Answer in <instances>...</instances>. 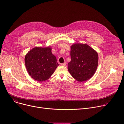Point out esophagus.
<instances>
[{"mask_svg": "<svg viewBox=\"0 0 124 124\" xmlns=\"http://www.w3.org/2000/svg\"><path fill=\"white\" fill-rule=\"evenodd\" d=\"M66 64H67L66 62H64L63 63L61 64V65L62 66H65L66 65Z\"/></svg>", "mask_w": 124, "mask_h": 124, "instance_id": "esophagus-1", "label": "esophagus"}]
</instances>
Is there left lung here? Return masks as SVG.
Listing matches in <instances>:
<instances>
[{
  "label": "left lung",
  "mask_w": 124,
  "mask_h": 124,
  "mask_svg": "<svg viewBox=\"0 0 124 124\" xmlns=\"http://www.w3.org/2000/svg\"><path fill=\"white\" fill-rule=\"evenodd\" d=\"M70 48L71 61L68 64L69 72L78 82L89 80L97 68L98 53L86 44L75 43Z\"/></svg>",
  "instance_id": "obj_1"
}]
</instances>
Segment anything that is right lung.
Instances as JSON below:
<instances>
[{"mask_svg": "<svg viewBox=\"0 0 124 124\" xmlns=\"http://www.w3.org/2000/svg\"><path fill=\"white\" fill-rule=\"evenodd\" d=\"M24 62L29 74L39 82L49 79L59 65L50 46L31 49L26 54Z\"/></svg>", "mask_w": 124, "mask_h": 124, "instance_id": "right-lung-1", "label": "right lung"}]
</instances>
